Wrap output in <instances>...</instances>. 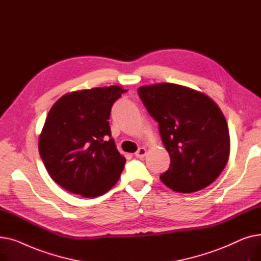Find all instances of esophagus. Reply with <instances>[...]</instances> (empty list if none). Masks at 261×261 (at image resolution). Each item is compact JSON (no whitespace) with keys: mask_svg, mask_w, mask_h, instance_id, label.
I'll use <instances>...</instances> for the list:
<instances>
[{"mask_svg":"<svg viewBox=\"0 0 261 261\" xmlns=\"http://www.w3.org/2000/svg\"><path fill=\"white\" fill-rule=\"evenodd\" d=\"M146 152H147L146 148L141 147V148L138 150V151L135 152V156H136V158H139V159H143V158L146 155Z\"/></svg>","mask_w":261,"mask_h":261,"instance_id":"esophagus-1","label":"esophagus"}]
</instances>
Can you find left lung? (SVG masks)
I'll return each mask as SVG.
<instances>
[{
    "instance_id": "obj_1",
    "label": "left lung",
    "mask_w": 261,
    "mask_h": 261,
    "mask_svg": "<svg viewBox=\"0 0 261 261\" xmlns=\"http://www.w3.org/2000/svg\"><path fill=\"white\" fill-rule=\"evenodd\" d=\"M139 96L159 123L170 166L161 181L177 193H195L212 184L229 155L225 117L207 95L173 84L141 87Z\"/></svg>"
}]
</instances>
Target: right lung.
I'll return each mask as SVG.
<instances>
[{
	"mask_svg": "<svg viewBox=\"0 0 261 261\" xmlns=\"http://www.w3.org/2000/svg\"><path fill=\"white\" fill-rule=\"evenodd\" d=\"M125 92L117 86L81 90L49 110L39 152L51 179L70 193L99 197L118 181L126 159L111 139L109 118Z\"/></svg>",
	"mask_w": 261,
	"mask_h": 261,
	"instance_id": "right-lung-1",
	"label": "right lung"
}]
</instances>
